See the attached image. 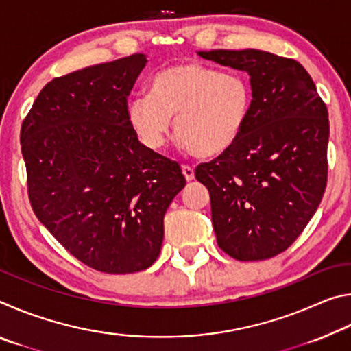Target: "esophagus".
Masks as SVG:
<instances>
[{
	"label": "esophagus",
	"instance_id": "esophagus-1",
	"mask_svg": "<svg viewBox=\"0 0 351 351\" xmlns=\"http://www.w3.org/2000/svg\"><path fill=\"white\" fill-rule=\"evenodd\" d=\"M182 175H184V178H186L187 181H192V180H195V170H193V167L192 165H189V164H182Z\"/></svg>",
	"mask_w": 351,
	"mask_h": 351
}]
</instances>
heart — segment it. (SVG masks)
I'll list each match as a JSON object with an SVG mask.
<instances>
[{
  "label": "heart",
  "mask_w": 351,
  "mask_h": 351,
  "mask_svg": "<svg viewBox=\"0 0 351 351\" xmlns=\"http://www.w3.org/2000/svg\"><path fill=\"white\" fill-rule=\"evenodd\" d=\"M252 108L246 77L198 62L170 64L153 75L148 96L130 99L127 119L142 144L161 150L175 133L198 156H215L235 144Z\"/></svg>",
  "instance_id": "heart-1"
}]
</instances>
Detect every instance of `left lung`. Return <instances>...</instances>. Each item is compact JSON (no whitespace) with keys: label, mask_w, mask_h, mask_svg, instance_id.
Instances as JSON below:
<instances>
[{"label":"left lung","mask_w":351,"mask_h":351,"mask_svg":"<svg viewBox=\"0 0 351 351\" xmlns=\"http://www.w3.org/2000/svg\"><path fill=\"white\" fill-rule=\"evenodd\" d=\"M198 54L251 75L252 108L232 147L195 176L209 190L217 243L240 261L293 245L320 204L328 178V111L299 62L257 49Z\"/></svg>","instance_id":"obj_1"}]
</instances>
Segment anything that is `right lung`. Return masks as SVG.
<instances>
[{"mask_svg": "<svg viewBox=\"0 0 351 351\" xmlns=\"http://www.w3.org/2000/svg\"><path fill=\"white\" fill-rule=\"evenodd\" d=\"M144 54L56 77L21 125L32 210L90 268L132 274L154 263L164 215L186 186L180 164L138 141L127 97Z\"/></svg>", "mask_w": 351, "mask_h": 351, "instance_id": "1", "label": "right lung"}]
</instances>
